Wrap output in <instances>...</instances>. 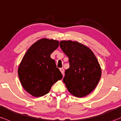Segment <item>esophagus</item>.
Listing matches in <instances>:
<instances>
[{"label": "esophagus", "instance_id": "34e87169", "mask_svg": "<svg viewBox=\"0 0 121 121\" xmlns=\"http://www.w3.org/2000/svg\"><path fill=\"white\" fill-rule=\"evenodd\" d=\"M60 72H61V73H62V74H64V69H63V68H60Z\"/></svg>", "mask_w": 121, "mask_h": 121}]
</instances>
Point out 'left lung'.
I'll use <instances>...</instances> for the list:
<instances>
[{
	"instance_id": "left-lung-1",
	"label": "left lung",
	"mask_w": 121,
	"mask_h": 121,
	"mask_svg": "<svg viewBox=\"0 0 121 121\" xmlns=\"http://www.w3.org/2000/svg\"><path fill=\"white\" fill-rule=\"evenodd\" d=\"M60 47L69 57L70 66L65 70L63 79L67 89L75 97L88 95L101 78L98 60L89 48L79 42L61 40Z\"/></svg>"
}]
</instances>
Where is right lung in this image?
<instances>
[{
  "label": "right lung",
  "mask_w": 121,
  "mask_h": 121,
  "mask_svg": "<svg viewBox=\"0 0 121 121\" xmlns=\"http://www.w3.org/2000/svg\"><path fill=\"white\" fill-rule=\"evenodd\" d=\"M59 46L58 40L43 38L30 47L19 65L18 75L24 88L35 97L48 94L53 84L62 78L51 54Z\"/></svg>",
  "instance_id": "right-lung-1"
}]
</instances>
